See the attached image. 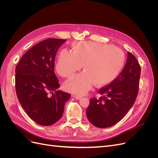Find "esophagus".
<instances>
[{"instance_id":"esophagus-1","label":"esophagus","mask_w":158,"mask_h":158,"mask_svg":"<svg viewBox=\"0 0 158 158\" xmlns=\"http://www.w3.org/2000/svg\"><path fill=\"white\" fill-rule=\"evenodd\" d=\"M73 97L74 98H76V99H80L81 98H82V96H81V95H73Z\"/></svg>"}]
</instances>
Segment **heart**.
Masks as SVG:
<instances>
[{"mask_svg": "<svg viewBox=\"0 0 158 158\" xmlns=\"http://www.w3.org/2000/svg\"><path fill=\"white\" fill-rule=\"evenodd\" d=\"M73 52L62 50L56 64L60 76L69 77L82 67L85 70L72 76L64 83L68 92L82 95L97 85L112 82L121 73L125 64V55L116 47L89 41L75 42ZM84 64L83 65V64Z\"/></svg>", "mask_w": 158, "mask_h": 158, "instance_id": "obj_1", "label": "heart"}]
</instances>
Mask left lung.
Segmentation results:
<instances>
[{"label": "left lung", "instance_id": "1", "mask_svg": "<svg viewBox=\"0 0 158 158\" xmlns=\"http://www.w3.org/2000/svg\"><path fill=\"white\" fill-rule=\"evenodd\" d=\"M127 55L121 74L98 91L103 96L90 99L86 110L87 118L98 128H108L115 125L126 115L135 102L141 69L136 57L129 52Z\"/></svg>", "mask_w": 158, "mask_h": 158}]
</instances>
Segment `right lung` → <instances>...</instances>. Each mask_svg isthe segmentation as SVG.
<instances>
[{"label":"right lung","mask_w":158,"mask_h":158,"mask_svg":"<svg viewBox=\"0 0 158 158\" xmlns=\"http://www.w3.org/2000/svg\"><path fill=\"white\" fill-rule=\"evenodd\" d=\"M66 40L49 38L33 46L22 56L16 68L18 99L33 121L51 126L63 116L70 94L57 90L60 86L55 74L57 50Z\"/></svg>","instance_id":"obj_1"}]
</instances>
